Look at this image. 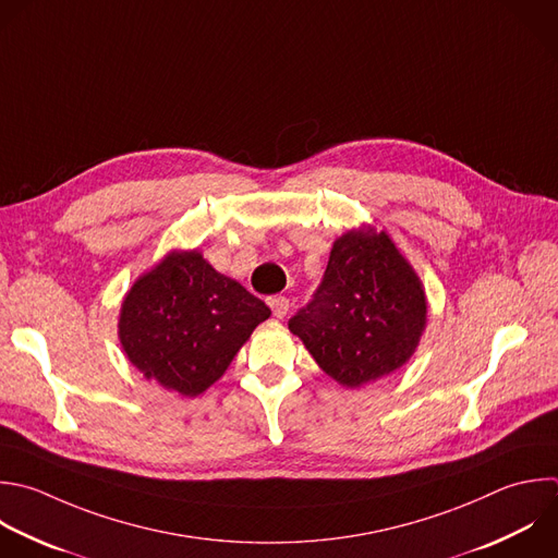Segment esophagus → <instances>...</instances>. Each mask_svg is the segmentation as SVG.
<instances>
[{
    "mask_svg": "<svg viewBox=\"0 0 558 558\" xmlns=\"http://www.w3.org/2000/svg\"><path fill=\"white\" fill-rule=\"evenodd\" d=\"M268 305H270V310H272V314L277 316V318H283L288 312H290V301L286 299V296H270L268 299Z\"/></svg>",
    "mask_w": 558,
    "mask_h": 558,
    "instance_id": "1",
    "label": "esophagus"
}]
</instances>
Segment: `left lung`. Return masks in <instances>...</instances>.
I'll return each instance as SVG.
<instances>
[{
  "instance_id": "left-lung-1",
  "label": "left lung",
  "mask_w": 558,
  "mask_h": 558,
  "mask_svg": "<svg viewBox=\"0 0 558 558\" xmlns=\"http://www.w3.org/2000/svg\"><path fill=\"white\" fill-rule=\"evenodd\" d=\"M427 325L425 288L392 238L375 227L333 240L314 301L290 323L316 364L360 388L399 371Z\"/></svg>"
}]
</instances>
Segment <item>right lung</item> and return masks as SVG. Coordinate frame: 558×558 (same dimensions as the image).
Wrapping results in <instances>:
<instances>
[{"instance_id": "obj_1", "label": "right lung", "mask_w": 558, "mask_h": 558, "mask_svg": "<svg viewBox=\"0 0 558 558\" xmlns=\"http://www.w3.org/2000/svg\"><path fill=\"white\" fill-rule=\"evenodd\" d=\"M268 316L264 301L218 272L198 248L170 251L129 288L118 338L146 379L198 397Z\"/></svg>"}]
</instances>
